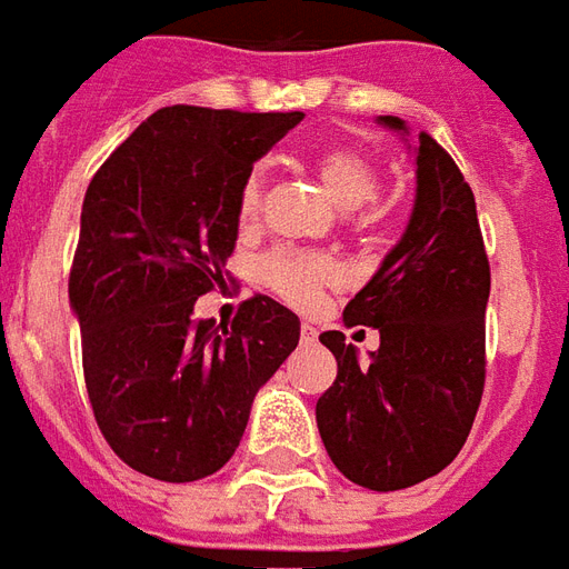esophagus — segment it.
<instances>
[{"label":"esophagus","mask_w":569,"mask_h":569,"mask_svg":"<svg viewBox=\"0 0 569 569\" xmlns=\"http://www.w3.org/2000/svg\"><path fill=\"white\" fill-rule=\"evenodd\" d=\"M300 340H303V342H316L318 340V330L312 328L309 321H303V325H300Z\"/></svg>","instance_id":"esophagus-1"}]
</instances>
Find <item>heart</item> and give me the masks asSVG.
Wrapping results in <instances>:
<instances>
[{
	"mask_svg": "<svg viewBox=\"0 0 569 569\" xmlns=\"http://www.w3.org/2000/svg\"><path fill=\"white\" fill-rule=\"evenodd\" d=\"M312 168L321 177L333 199L342 208H361L365 204V220H377V208L368 201L377 199L380 192V168L370 159L365 149L358 147H325L312 156ZM263 171L253 168L244 177L236 201V220L241 229H253L263 211ZM257 276L269 291L281 297L284 303L297 309H309L318 303V297L340 281V263L321 251H297V248H276L257 263Z\"/></svg>",
	"mask_w": 569,
	"mask_h": 569,
	"instance_id": "obj_1",
	"label": "heart"
}]
</instances>
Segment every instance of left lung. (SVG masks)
<instances>
[{
  "label": "left lung",
  "mask_w": 569,
  "mask_h": 569,
  "mask_svg": "<svg viewBox=\"0 0 569 569\" xmlns=\"http://www.w3.org/2000/svg\"><path fill=\"white\" fill-rule=\"evenodd\" d=\"M380 122L405 131L398 116ZM487 297L490 263L471 187L422 131L407 232L342 312L346 328L380 330V349L361 365L340 330L321 333L337 380L318 398V432L352 485L405 490L462 450L485 395Z\"/></svg>",
  "instance_id": "8db88e82"
}]
</instances>
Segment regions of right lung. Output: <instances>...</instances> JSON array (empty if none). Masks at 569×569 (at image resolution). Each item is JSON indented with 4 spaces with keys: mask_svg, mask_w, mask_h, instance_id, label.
<instances>
[{
    "mask_svg": "<svg viewBox=\"0 0 569 569\" xmlns=\"http://www.w3.org/2000/svg\"><path fill=\"white\" fill-rule=\"evenodd\" d=\"M300 119L164 107L88 183L70 269L84 389L112 453L156 481L223 469L257 389L297 349L300 318L272 297L229 325L192 309L227 288L244 177Z\"/></svg>",
    "mask_w": 569,
    "mask_h": 569,
    "instance_id": "add662e5",
    "label": "right lung"
}]
</instances>
